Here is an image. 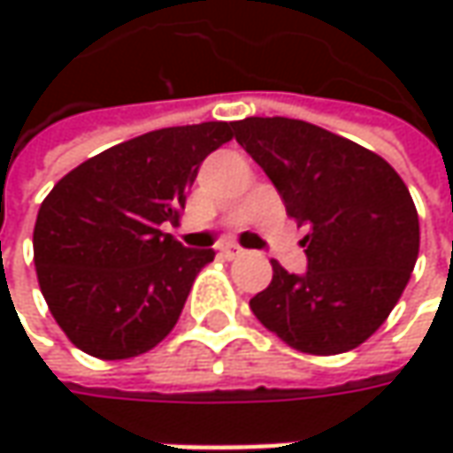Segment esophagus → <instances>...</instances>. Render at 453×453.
I'll return each mask as SVG.
<instances>
[{
	"mask_svg": "<svg viewBox=\"0 0 453 453\" xmlns=\"http://www.w3.org/2000/svg\"><path fill=\"white\" fill-rule=\"evenodd\" d=\"M219 252L224 254L226 259H236V257H242L244 254V250L239 247V244H234V242H226V244H221V250Z\"/></svg>",
	"mask_w": 453,
	"mask_h": 453,
	"instance_id": "esophagus-1",
	"label": "esophagus"
}]
</instances>
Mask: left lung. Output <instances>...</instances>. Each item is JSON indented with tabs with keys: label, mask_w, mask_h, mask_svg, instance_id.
I'll list each match as a JSON object with an SVG mask.
<instances>
[{
	"label": "left lung",
	"mask_w": 453,
	"mask_h": 453,
	"mask_svg": "<svg viewBox=\"0 0 453 453\" xmlns=\"http://www.w3.org/2000/svg\"><path fill=\"white\" fill-rule=\"evenodd\" d=\"M265 168L288 217L310 232L307 272L272 262L270 288L250 300L267 330L310 356H338L373 335L418 259V214L403 179L378 153L295 118L232 123Z\"/></svg>",
	"instance_id": "8db88e82"
}]
</instances>
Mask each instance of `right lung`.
I'll return each instance as SVG.
<instances>
[{"instance_id":"obj_1","label":"right lung","mask_w":453,"mask_h":453,"mask_svg":"<svg viewBox=\"0 0 453 453\" xmlns=\"http://www.w3.org/2000/svg\"><path fill=\"white\" fill-rule=\"evenodd\" d=\"M232 123L161 128L73 168L35 221L42 297L70 342L100 360L149 353L173 330L214 250H186L179 224L201 161L232 141Z\"/></svg>"}]
</instances>
